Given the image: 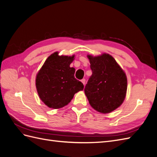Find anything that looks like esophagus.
Here are the masks:
<instances>
[{
	"label": "esophagus",
	"mask_w": 157,
	"mask_h": 157,
	"mask_svg": "<svg viewBox=\"0 0 157 157\" xmlns=\"http://www.w3.org/2000/svg\"><path fill=\"white\" fill-rule=\"evenodd\" d=\"M81 82H82V84L84 85H85V83H86V80H85V78H83V79L81 80Z\"/></svg>",
	"instance_id": "1"
}]
</instances>
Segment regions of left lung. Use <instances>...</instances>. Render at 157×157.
<instances>
[{"label":"left lung","mask_w":157,"mask_h":157,"mask_svg":"<svg viewBox=\"0 0 157 157\" xmlns=\"http://www.w3.org/2000/svg\"><path fill=\"white\" fill-rule=\"evenodd\" d=\"M92 75L85 86L84 93L90 105L101 113H109L120 107L127 90L124 71L108 54L88 55Z\"/></svg>","instance_id":"8db88e82"}]
</instances>
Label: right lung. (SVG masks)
<instances>
[{"label":"right lung","instance_id":"add662e5","mask_svg":"<svg viewBox=\"0 0 157 157\" xmlns=\"http://www.w3.org/2000/svg\"><path fill=\"white\" fill-rule=\"evenodd\" d=\"M75 56L51 54L36 77L38 94L45 105L52 109L63 107L71 101L75 94L83 90V84L75 78V69L70 67Z\"/></svg>","mask_w":157,"mask_h":157}]
</instances>
